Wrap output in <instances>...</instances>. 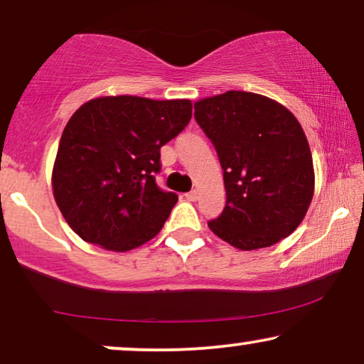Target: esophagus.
I'll return each instance as SVG.
<instances>
[{
    "instance_id": "obj_1",
    "label": "esophagus",
    "mask_w": 364,
    "mask_h": 364,
    "mask_svg": "<svg viewBox=\"0 0 364 364\" xmlns=\"http://www.w3.org/2000/svg\"><path fill=\"white\" fill-rule=\"evenodd\" d=\"M186 198H187V200H191V202H196L198 198V192L197 191L188 192V193H186Z\"/></svg>"
}]
</instances>
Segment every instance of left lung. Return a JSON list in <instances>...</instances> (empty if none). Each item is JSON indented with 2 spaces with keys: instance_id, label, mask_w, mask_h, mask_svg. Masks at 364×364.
<instances>
[{
  "instance_id": "obj_1",
  "label": "left lung",
  "mask_w": 364,
  "mask_h": 364,
  "mask_svg": "<svg viewBox=\"0 0 364 364\" xmlns=\"http://www.w3.org/2000/svg\"><path fill=\"white\" fill-rule=\"evenodd\" d=\"M215 146L227 203L208 222L238 250L275 245L296 230L315 192V168L298 119L275 99L227 91L193 104Z\"/></svg>"
}]
</instances>
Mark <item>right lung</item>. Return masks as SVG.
<instances>
[{"mask_svg": "<svg viewBox=\"0 0 364 364\" xmlns=\"http://www.w3.org/2000/svg\"><path fill=\"white\" fill-rule=\"evenodd\" d=\"M192 117L188 99L101 96L69 119L53 166V196L84 242L129 252L162 230L178 197L154 173L161 147Z\"/></svg>", "mask_w": 364, "mask_h": 364, "instance_id": "add662e5", "label": "right lung"}]
</instances>
